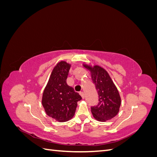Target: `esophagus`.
Returning a JSON list of instances; mask_svg holds the SVG:
<instances>
[{
    "mask_svg": "<svg viewBox=\"0 0 157 157\" xmlns=\"http://www.w3.org/2000/svg\"><path fill=\"white\" fill-rule=\"evenodd\" d=\"M80 96H81V97H82L83 99L85 98V94H84V92H80Z\"/></svg>",
    "mask_w": 157,
    "mask_h": 157,
    "instance_id": "obj_1",
    "label": "esophagus"
}]
</instances>
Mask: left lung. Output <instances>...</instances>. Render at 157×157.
I'll list each match as a JSON object with an SVG mask.
<instances>
[{"label": "left lung", "instance_id": "left-lung-1", "mask_svg": "<svg viewBox=\"0 0 157 157\" xmlns=\"http://www.w3.org/2000/svg\"><path fill=\"white\" fill-rule=\"evenodd\" d=\"M92 73V79L98 92V105L91 107V111L96 120L105 122L115 117L121 104L119 93L107 71L99 66L93 68L85 65Z\"/></svg>", "mask_w": 157, "mask_h": 157}]
</instances>
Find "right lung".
<instances>
[{"label": "right lung", "mask_w": 157, "mask_h": 157, "mask_svg": "<svg viewBox=\"0 0 157 157\" xmlns=\"http://www.w3.org/2000/svg\"><path fill=\"white\" fill-rule=\"evenodd\" d=\"M70 65L65 61L58 63L52 71L44 89L42 103L49 117L59 122H66L72 118L82 97L67 84Z\"/></svg>", "instance_id": "right-lung-1"}]
</instances>
